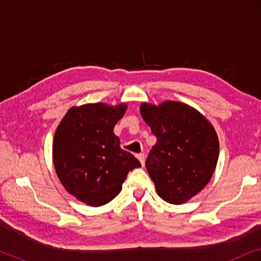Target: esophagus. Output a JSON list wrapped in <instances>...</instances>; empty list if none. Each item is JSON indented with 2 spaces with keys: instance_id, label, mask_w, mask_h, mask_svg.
<instances>
[{
  "instance_id": "esophagus-1",
  "label": "esophagus",
  "mask_w": 261,
  "mask_h": 261,
  "mask_svg": "<svg viewBox=\"0 0 261 261\" xmlns=\"http://www.w3.org/2000/svg\"><path fill=\"white\" fill-rule=\"evenodd\" d=\"M137 156H138V159L140 160L141 165L144 166V165H145V154H144V153H140V154H138Z\"/></svg>"
}]
</instances>
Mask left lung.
<instances>
[{"label":"left lung","instance_id":"1","mask_svg":"<svg viewBox=\"0 0 261 261\" xmlns=\"http://www.w3.org/2000/svg\"><path fill=\"white\" fill-rule=\"evenodd\" d=\"M140 113L156 137L146 169L164 201L181 204L209 183L217 159L219 139L212 123L180 102L142 103Z\"/></svg>","mask_w":261,"mask_h":261}]
</instances>
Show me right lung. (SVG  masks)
Segmentation results:
<instances>
[{"mask_svg": "<svg viewBox=\"0 0 261 261\" xmlns=\"http://www.w3.org/2000/svg\"><path fill=\"white\" fill-rule=\"evenodd\" d=\"M126 105L73 107L57 128L53 163L64 188L81 202L99 206L116 197L127 174L141 164L120 147L114 126Z\"/></svg>", "mask_w": 261, "mask_h": 261, "instance_id": "right-lung-1", "label": "right lung"}]
</instances>
